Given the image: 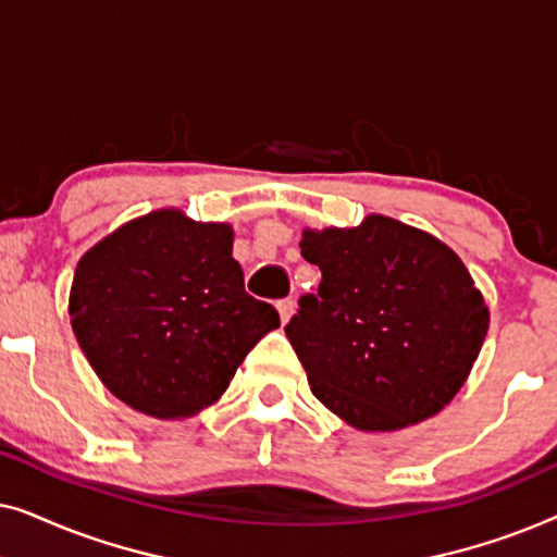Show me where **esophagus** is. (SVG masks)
Segmentation results:
<instances>
[{"instance_id":"1","label":"esophagus","mask_w":557,"mask_h":557,"mask_svg":"<svg viewBox=\"0 0 557 557\" xmlns=\"http://www.w3.org/2000/svg\"><path fill=\"white\" fill-rule=\"evenodd\" d=\"M276 309H278V314H281V322H288V319H292V314H294V299H281L278 304H276Z\"/></svg>"}]
</instances>
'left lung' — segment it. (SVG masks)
<instances>
[{"mask_svg": "<svg viewBox=\"0 0 557 557\" xmlns=\"http://www.w3.org/2000/svg\"><path fill=\"white\" fill-rule=\"evenodd\" d=\"M319 265L286 337L311 393L360 431H398L459 393L490 330V309L451 248L385 215L304 231Z\"/></svg>", "mask_w": 557, "mask_h": 557, "instance_id": "8db88e82", "label": "left lung"}]
</instances>
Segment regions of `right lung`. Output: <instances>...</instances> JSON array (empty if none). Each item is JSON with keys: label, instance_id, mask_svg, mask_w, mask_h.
Masks as SVG:
<instances>
[{"label": "right lung", "instance_id": "1", "mask_svg": "<svg viewBox=\"0 0 557 557\" xmlns=\"http://www.w3.org/2000/svg\"><path fill=\"white\" fill-rule=\"evenodd\" d=\"M71 324L119 400L185 418L225 393L256 342L278 326V311L243 286L231 225L159 210L81 258Z\"/></svg>", "mask_w": 557, "mask_h": 557}]
</instances>
